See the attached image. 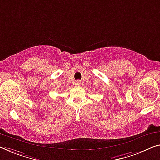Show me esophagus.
Here are the masks:
<instances>
[{
    "mask_svg": "<svg viewBox=\"0 0 160 160\" xmlns=\"http://www.w3.org/2000/svg\"><path fill=\"white\" fill-rule=\"evenodd\" d=\"M75 85H77V86H80L81 85V82L79 80V81H77V82H75Z\"/></svg>",
    "mask_w": 160,
    "mask_h": 160,
    "instance_id": "1",
    "label": "esophagus"
}]
</instances>
